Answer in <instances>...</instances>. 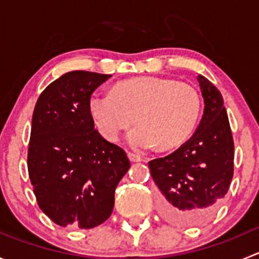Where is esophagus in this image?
I'll return each mask as SVG.
<instances>
[{"label": "esophagus", "instance_id": "34e87169", "mask_svg": "<svg viewBox=\"0 0 259 259\" xmlns=\"http://www.w3.org/2000/svg\"><path fill=\"white\" fill-rule=\"evenodd\" d=\"M127 158L132 163H137V161H142V156L137 155V154H133V153H127Z\"/></svg>", "mask_w": 259, "mask_h": 259}]
</instances>
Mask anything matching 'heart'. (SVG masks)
Instances as JSON below:
<instances>
[{
	"label": "heart",
	"instance_id": "b5f03b06",
	"mask_svg": "<svg viewBox=\"0 0 259 259\" xmlns=\"http://www.w3.org/2000/svg\"><path fill=\"white\" fill-rule=\"evenodd\" d=\"M88 109L99 134L117 142L124 129L133 149H169L184 142L197 125L202 109L198 91L184 82L142 76L115 83L111 93L94 91Z\"/></svg>",
	"mask_w": 259,
	"mask_h": 259
}]
</instances>
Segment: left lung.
<instances>
[{
  "label": "left lung",
  "instance_id": "left-lung-1",
  "mask_svg": "<svg viewBox=\"0 0 259 259\" xmlns=\"http://www.w3.org/2000/svg\"><path fill=\"white\" fill-rule=\"evenodd\" d=\"M204 111L194 134L164 158L149 161L159 209L169 223L200 226L223 203L233 178L234 144L223 96L198 75Z\"/></svg>",
  "mask_w": 259,
  "mask_h": 259
}]
</instances>
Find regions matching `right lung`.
Listing matches in <instances>:
<instances>
[{
    "mask_svg": "<svg viewBox=\"0 0 259 259\" xmlns=\"http://www.w3.org/2000/svg\"><path fill=\"white\" fill-rule=\"evenodd\" d=\"M110 77L66 72L42 91L33 110L28 176L41 210L61 227L104 223L130 168L125 151L95 130L88 109L91 93Z\"/></svg>",
    "mask_w": 259,
    "mask_h": 259,
    "instance_id": "obj_1",
    "label": "right lung"
}]
</instances>
